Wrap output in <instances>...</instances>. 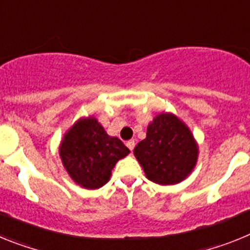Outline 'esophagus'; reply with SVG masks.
<instances>
[{
  "instance_id": "1",
  "label": "esophagus",
  "mask_w": 250,
  "mask_h": 250,
  "mask_svg": "<svg viewBox=\"0 0 250 250\" xmlns=\"http://www.w3.org/2000/svg\"><path fill=\"white\" fill-rule=\"evenodd\" d=\"M126 146L129 147L130 150H132V149H134V147H135V141H134V140H129L126 143Z\"/></svg>"
}]
</instances>
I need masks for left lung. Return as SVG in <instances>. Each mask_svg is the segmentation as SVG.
<instances>
[{"label": "left lung", "mask_w": 250, "mask_h": 250, "mask_svg": "<svg viewBox=\"0 0 250 250\" xmlns=\"http://www.w3.org/2000/svg\"><path fill=\"white\" fill-rule=\"evenodd\" d=\"M198 152L189 127L169 112L156 115L147 126L146 138L134 149L146 178L160 185L183 182L196 165Z\"/></svg>", "instance_id": "left-lung-1"}]
</instances>
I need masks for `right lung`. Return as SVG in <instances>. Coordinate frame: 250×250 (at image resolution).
I'll use <instances>...</instances> for the list:
<instances>
[{
    "mask_svg": "<svg viewBox=\"0 0 250 250\" xmlns=\"http://www.w3.org/2000/svg\"><path fill=\"white\" fill-rule=\"evenodd\" d=\"M129 152L120 139L107 135L92 116L77 120L60 145L63 167L76 184L86 189L104 187L115 164Z\"/></svg>",
    "mask_w": 250,
    "mask_h": 250,
    "instance_id": "right-lung-1",
    "label": "right lung"
}]
</instances>
